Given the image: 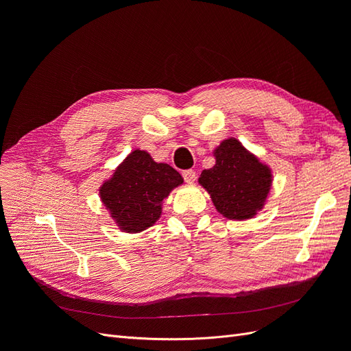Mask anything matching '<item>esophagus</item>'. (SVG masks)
Masks as SVG:
<instances>
[{"mask_svg": "<svg viewBox=\"0 0 351 351\" xmlns=\"http://www.w3.org/2000/svg\"><path fill=\"white\" fill-rule=\"evenodd\" d=\"M183 177L187 183H195L196 173L193 171V169H186V171H183Z\"/></svg>", "mask_w": 351, "mask_h": 351, "instance_id": "obj_1", "label": "esophagus"}]
</instances>
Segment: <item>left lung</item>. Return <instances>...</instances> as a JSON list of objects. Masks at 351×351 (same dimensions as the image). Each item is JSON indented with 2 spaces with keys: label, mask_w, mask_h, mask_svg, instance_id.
<instances>
[{
  "label": "left lung",
  "mask_w": 351,
  "mask_h": 351,
  "mask_svg": "<svg viewBox=\"0 0 351 351\" xmlns=\"http://www.w3.org/2000/svg\"><path fill=\"white\" fill-rule=\"evenodd\" d=\"M212 155L215 165L204 169L197 182L210 196L215 209L232 221L256 217L271 192V167L247 151L236 137L222 141Z\"/></svg>",
  "instance_id": "obj_1"
}]
</instances>
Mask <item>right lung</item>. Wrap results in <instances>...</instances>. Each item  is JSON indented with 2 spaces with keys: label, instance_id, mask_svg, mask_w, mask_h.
<instances>
[{
  "label": "right lung",
  "instance_id": "right-lung-1",
  "mask_svg": "<svg viewBox=\"0 0 351 351\" xmlns=\"http://www.w3.org/2000/svg\"><path fill=\"white\" fill-rule=\"evenodd\" d=\"M183 183L173 167L155 162L143 149H134L104 180L99 197L119 230L136 234L161 218L164 199Z\"/></svg>",
  "mask_w": 351,
  "mask_h": 351
}]
</instances>
